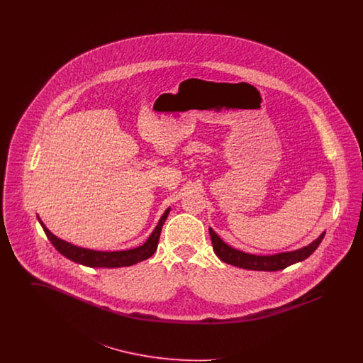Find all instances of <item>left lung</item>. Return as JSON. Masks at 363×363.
<instances>
[{
  "mask_svg": "<svg viewBox=\"0 0 363 363\" xmlns=\"http://www.w3.org/2000/svg\"><path fill=\"white\" fill-rule=\"evenodd\" d=\"M209 235H211V241L213 245V250L216 256L223 262L231 264L238 268H243V269H252V271H280L287 268L289 265H293L295 262L308 259L318 247L325 233H323L315 241L311 242V245L302 249H298L294 252H286V253H277L272 256H256V255H249L245 252H240L237 249H233L231 246H228L227 243L222 241L212 228H209Z\"/></svg>",
  "mask_w": 363,
  "mask_h": 363,
  "instance_id": "obj_1",
  "label": "left lung"
}]
</instances>
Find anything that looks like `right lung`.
<instances>
[{
  "instance_id": "add662e5",
  "label": "right lung",
  "mask_w": 363,
  "mask_h": 363,
  "mask_svg": "<svg viewBox=\"0 0 363 363\" xmlns=\"http://www.w3.org/2000/svg\"><path fill=\"white\" fill-rule=\"evenodd\" d=\"M169 212H170V208H167L164 211L155 230L152 231V234L150 235V238L144 245L135 247V249L121 250V252H98V250H89V249L74 246L69 242L57 238L48 230V227L43 225V222L39 219V216H38V220L43 227V231L46 233L52 246L67 259H72L77 264L86 265V267H91V268H120V267H129V265L138 264L143 259H150L155 253L159 237H160V231L169 216Z\"/></svg>"
}]
</instances>
